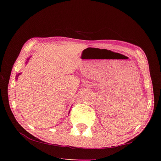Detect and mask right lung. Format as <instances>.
Segmentation results:
<instances>
[{
    "mask_svg": "<svg viewBox=\"0 0 161 161\" xmlns=\"http://www.w3.org/2000/svg\"><path fill=\"white\" fill-rule=\"evenodd\" d=\"M29 59H30V58H28V59H27V61L25 62V64H27V63H28V60H29ZM20 74H21V73H19V74H18L17 75H16V78H15V79H16V80H17V79H18V76H19V75H20Z\"/></svg>",
    "mask_w": 161,
    "mask_h": 161,
    "instance_id": "1",
    "label": "right lung"
}]
</instances>
